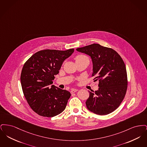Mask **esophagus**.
<instances>
[{
  "mask_svg": "<svg viewBox=\"0 0 147 147\" xmlns=\"http://www.w3.org/2000/svg\"><path fill=\"white\" fill-rule=\"evenodd\" d=\"M78 91V89H71L70 92H71V93H74V92H76Z\"/></svg>",
  "mask_w": 147,
  "mask_h": 147,
  "instance_id": "34e87169",
  "label": "esophagus"
}]
</instances>
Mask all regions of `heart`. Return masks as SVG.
<instances>
[{
    "label": "heart",
    "mask_w": 147,
    "mask_h": 147,
    "mask_svg": "<svg viewBox=\"0 0 147 147\" xmlns=\"http://www.w3.org/2000/svg\"><path fill=\"white\" fill-rule=\"evenodd\" d=\"M75 60H76V62L81 61H83V60H86V61L89 62L88 57L87 56L83 55H78V56H76L75 57Z\"/></svg>",
    "instance_id": "obj_1"
}]
</instances>
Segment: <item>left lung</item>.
I'll return each instance as SVG.
<instances>
[{"label":"left lung","mask_w":147,"mask_h":147,"mask_svg":"<svg viewBox=\"0 0 147 147\" xmlns=\"http://www.w3.org/2000/svg\"><path fill=\"white\" fill-rule=\"evenodd\" d=\"M77 51L90 56L93 64L92 77L98 81V89L89 91L86 101L88 109L99 115L109 114L119 107L127 89L126 65L115 50L93 43L78 48Z\"/></svg>","instance_id":"1"}]
</instances>
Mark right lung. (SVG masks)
I'll return each instance as SVG.
<instances>
[{
    "label": "right lung",
    "instance_id": "obj_1",
    "mask_svg": "<svg viewBox=\"0 0 147 147\" xmlns=\"http://www.w3.org/2000/svg\"><path fill=\"white\" fill-rule=\"evenodd\" d=\"M74 51H40L24 64L20 76L22 89L28 105L38 115L52 117L65 109L70 92L51 85L64 61Z\"/></svg>",
    "mask_w": 147,
    "mask_h": 147
}]
</instances>
